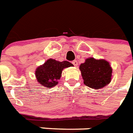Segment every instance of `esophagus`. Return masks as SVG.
<instances>
[{
  "label": "esophagus",
  "instance_id": "obj_1",
  "mask_svg": "<svg viewBox=\"0 0 133 133\" xmlns=\"http://www.w3.org/2000/svg\"><path fill=\"white\" fill-rule=\"evenodd\" d=\"M72 64H73L75 66H77V65H78V62H77V60H73V61L72 62Z\"/></svg>",
  "mask_w": 133,
  "mask_h": 133
}]
</instances>
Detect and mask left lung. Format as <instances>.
<instances>
[{
	"label": "left lung",
	"instance_id": "8db88e82",
	"mask_svg": "<svg viewBox=\"0 0 133 133\" xmlns=\"http://www.w3.org/2000/svg\"><path fill=\"white\" fill-rule=\"evenodd\" d=\"M84 84L92 89H102L111 81L112 68L109 62L93 58H87L79 66Z\"/></svg>",
	"mask_w": 133,
	"mask_h": 133
}]
</instances>
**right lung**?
Instances as JSON below:
<instances>
[{"label": "right lung", "instance_id": "1", "mask_svg": "<svg viewBox=\"0 0 133 133\" xmlns=\"http://www.w3.org/2000/svg\"><path fill=\"white\" fill-rule=\"evenodd\" d=\"M68 61L59 62L54 59H49L42 65L38 66L35 72L38 82L42 87L52 88L58 84L62 70L64 68L73 66Z\"/></svg>", "mask_w": 133, "mask_h": 133}]
</instances>
